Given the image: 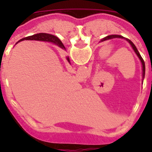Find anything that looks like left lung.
<instances>
[{
  "label": "left lung",
  "mask_w": 152,
  "mask_h": 152,
  "mask_svg": "<svg viewBox=\"0 0 152 152\" xmlns=\"http://www.w3.org/2000/svg\"><path fill=\"white\" fill-rule=\"evenodd\" d=\"M114 38H121V39H125L126 40H127V41L129 42V43L131 45L132 48L133 49L134 52H135V54L137 55V56L139 57V58L140 59L141 62H142V72H143V74H142V76H143V78L145 77V61L144 60H143V58H142V56H141L140 53L139 52V51H138V49H137V48L135 47V45H134V43L132 42L131 41V40L128 39L126 38H124L123 36H119V35H110V36H106V37H104V38L103 39H101V42L103 41H106V40H108V39H114Z\"/></svg>",
  "instance_id": "obj_1"
}]
</instances>
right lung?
I'll list each match as a JSON object with an SVG mask.
<instances>
[{"mask_svg":"<svg viewBox=\"0 0 152 152\" xmlns=\"http://www.w3.org/2000/svg\"><path fill=\"white\" fill-rule=\"evenodd\" d=\"M38 40V41H44V42H50L52 43L57 44L59 47H61V49H65L64 46V45L62 44V42H61V40L58 38L57 36H54V35H51L49 33H37V34L33 35V36H29L26 37V38H23L22 39L19 40L18 42L23 41V40ZM67 60L68 61V62L70 63L69 58H67Z\"/></svg>","mask_w":152,"mask_h":152,"instance_id":"1","label":"right lung"}]
</instances>
